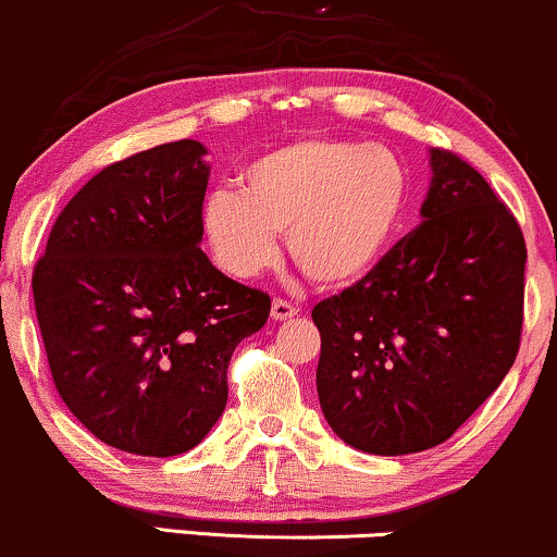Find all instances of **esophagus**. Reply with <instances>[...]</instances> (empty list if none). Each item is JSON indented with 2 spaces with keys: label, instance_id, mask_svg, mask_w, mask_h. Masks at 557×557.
I'll return each instance as SVG.
<instances>
[{
  "label": "esophagus",
  "instance_id": "34e87169",
  "mask_svg": "<svg viewBox=\"0 0 557 557\" xmlns=\"http://www.w3.org/2000/svg\"><path fill=\"white\" fill-rule=\"evenodd\" d=\"M270 313H272L274 321H287V319L298 317V308L293 304H287V300H283V298H274Z\"/></svg>",
  "mask_w": 557,
  "mask_h": 557
}]
</instances>
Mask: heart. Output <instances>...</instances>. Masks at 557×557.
Here are the masks:
<instances>
[{
  "mask_svg": "<svg viewBox=\"0 0 557 557\" xmlns=\"http://www.w3.org/2000/svg\"><path fill=\"white\" fill-rule=\"evenodd\" d=\"M410 171L384 145L296 139L253 158L240 191L212 189L199 227L218 267L257 277L277 259V233L313 283L350 285L384 257L410 205Z\"/></svg>",
  "mask_w": 557,
  "mask_h": 557,
  "instance_id": "heart-1",
  "label": "heart"
}]
</instances>
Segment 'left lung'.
<instances>
[{"instance_id": "8db88e82", "label": "left lung", "mask_w": 557, "mask_h": 557, "mask_svg": "<svg viewBox=\"0 0 557 557\" xmlns=\"http://www.w3.org/2000/svg\"><path fill=\"white\" fill-rule=\"evenodd\" d=\"M431 173L420 225L311 311L321 412L347 446L379 457L451 438L519 352L521 227L459 156L435 147Z\"/></svg>"}]
</instances>
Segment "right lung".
Returning a JSON list of instances; mask_svg holds the SVG:
<instances>
[{"label": "right lung", "mask_w": 557, "mask_h": 557, "mask_svg": "<svg viewBox=\"0 0 557 557\" xmlns=\"http://www.w3.org/2000/svg\"><path fill=\"white\" fill-rule=\"evenodd\" d=\"M205 156L178 139L100 171L33 272L59 397L96 438L139 457H176L212 431L233 350L270 317L267 293L199 249Z\"/></svg>", "instance_id": "right-lung-1"}]
</instances>
